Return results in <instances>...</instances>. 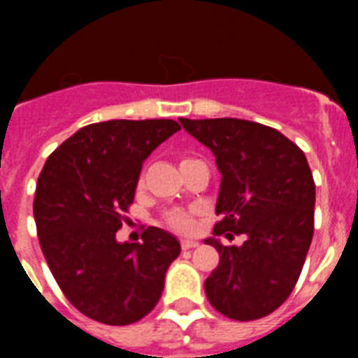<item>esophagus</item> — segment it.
Wrapping results in <instances>:
<instances>
[{
	"mask_svg": "<svg viewBox=\"0 0 358 358\" xmlns=\"http://www.w3.org/2000/svg\"><path fill=\"white\" fill-rule=\"evenodd\" d=\"M180 245H182V249L187 250V249H193V247H196V245H199V241H195V239H182V241H180Z\"/></svg>",
	"mask_w": 358,
	"mask_h": 358,
	"instance_id": "34e87169",
	"label": "esophagus"
}]
</instances>
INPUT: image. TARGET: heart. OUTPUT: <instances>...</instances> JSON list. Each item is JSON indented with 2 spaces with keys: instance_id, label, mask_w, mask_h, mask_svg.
<instances>
[{
  "instance_id": "heart-1",
  "label": "heart",
  "mask_w": 358,
  "mask_h": 358,
  "mask_svg": "<svg viewBox=\"0 0 358 358\" xmlns=\"http://www.w3.org/2000/svg\"><path fill=\"white\" fill-rule=\"evenodd\" d=\"M167 224L171 229L180 230V232H187V230L193 229V219L187 212L184 210H173V212L167 213V217H165Z\"/></svg>"
}]
</instances>
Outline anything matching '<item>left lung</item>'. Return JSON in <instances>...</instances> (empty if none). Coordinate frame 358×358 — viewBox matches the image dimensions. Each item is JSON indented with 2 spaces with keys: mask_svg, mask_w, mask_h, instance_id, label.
Instances as JSON below:
<instances>
[{
  "mask_svg": "<svg viewBox=\"0 0 358 358\" xmlns=\"http://www.w3.org/2000/svg\"><path fill=\"white\" fill-rule=\"evenodd\" d=\"M215 156L221 187L213 234L245 236L243 245L204 239L219 252L206 278L208 301L230 320L250 322L288 299L314 234L316 185L299 146L275 128L241 119H180Z\"/></svg>",
  "mask_w": 358,
  "mask_h": 358,
  "instance_id": "obj_1",
  "label": "left lung"
}]
</instances>
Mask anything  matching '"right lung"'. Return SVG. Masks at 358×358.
<instances>
[{
  "instance_id": "right-lung-1",
  "label": "right lung",
  "mask_w": 358,
  "mask_h": 358,
  "mask_svg": "<svg viewBox=\"0 0 358 358\" xmlns=\"http://www.w3.org/2000/svg\"><path fill=\"white\" fill-rule=\"evenodd\" d=\"M178 129L171 119L89 124L42 167L33 202L41 249L66 299L94 322H139L162 297L178 239L148 227L143 243H119L117 230L143 162Z\"/></svg>"
}]
</instances>
